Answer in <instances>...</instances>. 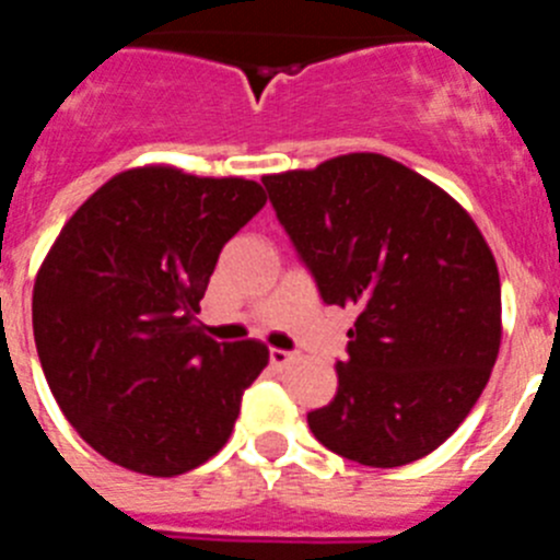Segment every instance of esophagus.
I'll use <instances>...</instances> for the list:
<instances>
[{
    "mask_svg": "<svg viewBox=\"0 0 560 560\" xmlns=\"http://www.w3.org/2000/svg\"><path fill=\"white\" fill-rule=\"evenodd\" d=\"M291 361H294V353H289V350H280V348L269 350V364L275 370H285Z\"/></svg>",
    "mask_w": 560,
    "mask_h": 560,
    "instance_id": "esophagus-1",
    "label": "esophagus"
}]
</instances>
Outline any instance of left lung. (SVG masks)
<instances>
[{"instance_id": "obj_1", "label": "left lung", "mask_w": 560, "mask_h": 560, "mask_svg": "<svg viewBox=\"0 0 560 560\" xmlns=\"http://www.w3.org/2000/svg\"><path fill=\"white\" fill-rule=\"evenodd\" d=\"M325 305L355 308L334 400L308 412L339 457L398 468L471 412L502 339V289L471 215L381 153L264 176Z\"/></svg>"}]
</instances>
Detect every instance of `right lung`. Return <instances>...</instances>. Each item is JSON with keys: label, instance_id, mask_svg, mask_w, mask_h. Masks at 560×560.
Wrapping results in <instances>:
<instances>
[{"label": "right lung", "instance_id": "obj_1", "mask_svg": "<svg viewBox=\"0 0 560 560\" xmlns=\"http://www.w3.org/2000/svg\"><path fill=\"white\" fill-rule=\"evenodd\" d=\"M264 205L257 182L137 167L63 224L33 336L58 407L106 459L176 477L226 443L269 350L210 339L196 314L224 244Z\"/></svg>", "mask_w": 560, "mask_h": 560}]
</instances>
